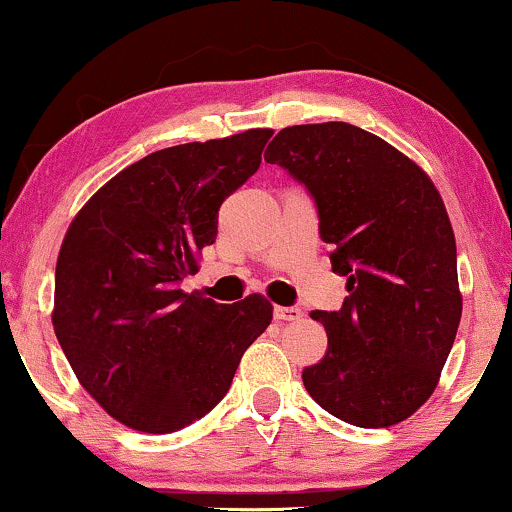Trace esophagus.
<instances>
[{
  "label": "esophagus",
  "instance_id": "1",
  "mask_svg": "<svg viewBox=\"0 0 512 512\" xmlns=\"http://www.w3.org/2000/svg\"><path fill=\"white\" fill-rule=\"evenodd\" d=\"M274 317L279 322H300L303 319V312L298 307H274Z\"/></svg>",
  "mask_w": 512,
  "mask_h": 512
}]
</instances>
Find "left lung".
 <instances>
[{
  "label": "left lung",
  "mask_w": 512,
  "mask_h": 512,
  "mask_svg": "<svg viewBox=\"0 0 512 512\" xmlns=\"http://www.w3.org/2000/svg\"><path fill=\"white\" fill-rule=\"evenodd\" d=\"M264 159L305 183L331 269L348 276L341 310L310 312L329 346L303 369L307 393L355 427L408 420L439 384L463 315L439 190L410 157L343 121L283 128Z\"/></svg>",
  "instance_id": "1"
}]
</instances>
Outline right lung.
Returning a JSON list of instances; mask_svg holds the SVG:
<instances>
[{
	"label": "right lung",
	"instance_id": "right-lung-1",
	"mask_svg": "<svg viewBox=\"0 0 512 512\" xmlns=\"http://www.w3.org/2000/svg\"><path fill=\"white\" fill-rule=\"evenodd\" d=\"M272 128L152 152L73 217L57 260L54 334L80 386L145 434L188 427L229 391L272 322L260 293L233 305L183 293L217 212L260 169Z\"/></svg>",
	"mask_w": 512,
	"mask_h": 512
}]
</instances>
